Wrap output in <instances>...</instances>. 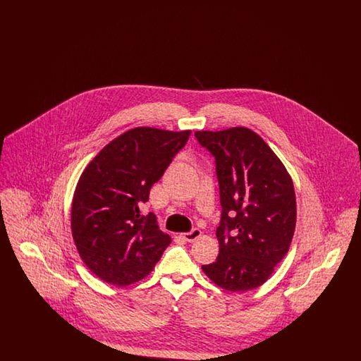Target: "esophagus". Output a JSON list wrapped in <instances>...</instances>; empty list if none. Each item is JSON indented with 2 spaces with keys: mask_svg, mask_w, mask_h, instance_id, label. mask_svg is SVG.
<instances>
[{
  "mask_svg": "<svg viewBox=\"0 0 361 361\" xmlns=\"http://www.w3.org/2000/svg\"><path fill=\"white\" fill-rule=\"evenodd\" d=\"M200 235H202V231L199 228H192L188 233L183 234V238L187 242H193V240H197Z\"/></svg>",
  "mask_w": 361,
  "mask_h": 361,
  "instance_id": "34e87169",
  "label": "esophagus"
}]
</instances>
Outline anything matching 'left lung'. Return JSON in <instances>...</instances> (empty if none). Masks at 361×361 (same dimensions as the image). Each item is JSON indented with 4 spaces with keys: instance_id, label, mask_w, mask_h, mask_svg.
Instances as JSON below:
<instances>
[{
    "instance_id": "1",
    "label": "left lung",
    "mask_w": 361,
    "mask_h": 361,
    "mask_svg": "<svg viewBox=\"0 0 361 361\" xmlns=\"http://www.w3.org/2000/svg\"><path fill=\"white\" fill-rule=\"evenodd\" d=\"M195 137L215 158L222 206L216 228L219 255L202 269L227 291L257 288L291 245L296 224L291 177L249 128L196 131Z\"/></svg>"
}]
</instances>
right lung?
<instances>
[{
	"label": "right lung",
	"instance_id": "1",
	"mask_svg": "<svg viewBox=\"0 0 361 361\" xmlns=\"http://www.w3.org/2000/svg\"><path fill=\"white\" fill-rule=\"evenodd\" d=\"M190 131L137 127L96 155L73 197L71 231L86 267L124 287L149 275L171 243L153 212L142 215L150 189L188 142Z\"/></svg>",
	"mask_w": 361,
	"mask_h": 361
}]
</instances>
